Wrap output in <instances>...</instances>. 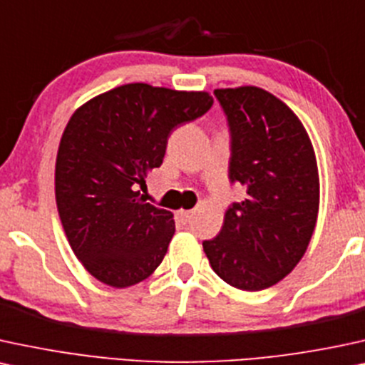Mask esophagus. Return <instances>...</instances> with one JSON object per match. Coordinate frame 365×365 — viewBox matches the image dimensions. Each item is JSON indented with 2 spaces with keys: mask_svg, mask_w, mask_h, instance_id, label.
<instances>
[{
  "mask_svg": "<svg viewBox=\"0 0 365 365\" xmlns=\"http://www.w3.org/2000/svg\"><path fill=\"white\" fill-rule=\"evenodd\" d=\"M178 215H180V219L187 224V222H190L192 217L195 215V210H180Z\"/></svg>",
  "mask_w": 365,
  "mask_h": 365,
  "instance_id": "1",
  "label": "esophagus"
}]
</instances>
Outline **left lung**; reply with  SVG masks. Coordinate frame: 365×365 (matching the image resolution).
<instances>
[{
	"label": "left lung",
	"instance_id": "left-lung-1",
	"mask_svg": "<svg viewBox=\"0 0 365 365\" xmlns=\"http://www.w3.org/2000/svg\"><path fill=\"white\" fill-rule=\"evenodd\" d=\"M230 128V182L246 198L225 210L219 236L204 241L212 269L244 292L288 276L305 255L320 205L312 140L297 114L261 87L215 89Z\"/></svg>",
	"mask_w": 365,
	"mask_h": 365
}]
</instances>
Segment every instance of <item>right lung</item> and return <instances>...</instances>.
Wrapping results in <instances>:
<instances>
[{"instance_id":"1","label":"right lung","mask_w":365,"mask_h":365,"mask_svg":"<svg viewBox=\"0 0 365 365\" xmlns=\"http://www.w3.org/2000/svg\"><path fill=\"white\" fill-rule=\"evenodd\" d=\"M205 91L143 82L96 96L68 119L55 161V200L73 255L101 283L146 279L175 234L172 212L138 188L163 163L168 136L210 109Z\"/></svg>"}]
</instances>
